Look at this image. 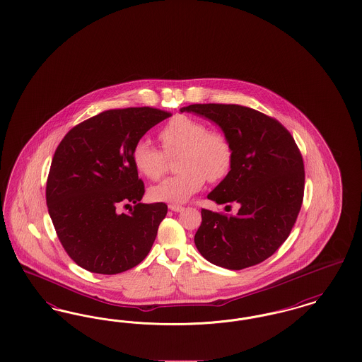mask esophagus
<instances>
[{
	"instance_id": "34e87169",
	"label": "esophagus",
	"mask_w": 362,
	"mask_h": 362,
	"mask_svg": "<svg viewBox=\"0 0 362 362\" xmlns=\"http://www.w3.org/2000/svg\"><path fill=\"white\" fill-rule=\"evenodd\" d=\"M168 207H170L173 211H182V210L185 209L182 205H175V204H171Z\"/></svg>"
}]
</instances>
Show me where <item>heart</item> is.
<instances>
[{"instance_id":"obj_1","label":"heart","mask_w":362,"mask_h":362,"mask_svg":"<svg viewBox=\"0 0 362 362\" xmlns=\"http://www.w3.org/2000/svg\"><path fill=\"white\" fill-rule=\"evenodd\" d=\"M158 137L165 154L148 138L138 139L132 152L136 170L151 180H158L164 173L165 155H179V173L149 191L155 201L183 202L202 189L206 179L223 180L233 165V146L228 136L209 130L206 123L189 115H175L161 127Z\"/></svg>"}]
</instances>
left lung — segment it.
Here are the masks:
<instances>
[{"mask_svg":"<svg viewBox=\"0 0 362 362\" xmlns=\"http://www.w3.org/2000/svg\"><path fill=\"white\" fill-rule=\"evenodd\" d=\"M185 111L217 123L230 139L233 165L207 198L240 207L235 216L202 209L195 245L216 266H255L288 239L300 213L305 180L300 149L279 122L250 107L191 104Z\"/></svg>","mask_w":362,"mask_h":362,"instance_id":"8db88e82","label":"left lung"}]
</instances>
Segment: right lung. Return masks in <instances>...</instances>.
I'll return each mask as SVG.
<instances>
[{"label":"right lung","instance_id":"add662e5","mask_svg":"<svg viewBox=\"0 0 362 362\" xmlns=\"http://www.w3.org/2000/svg\"><path fill=\"white\" fill-rule=\"evenodd\" d=\"M170 112L152 107L103 111L78 123L59 142L47 177L46 202L70 258L96 274L133 269L149 254L163 202L141 204L145 192L133 146ZM129 206V214L119 207Z\"/></svg>","mask_w":362,"mask_h":362}]
</instances>
